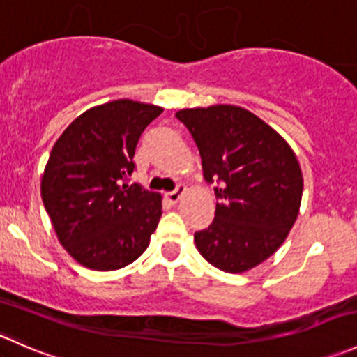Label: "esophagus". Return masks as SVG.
Returning a JSON list of instances; mask_svg holds the SVG:
<instances>
[{
	"label": "esophagus",
	"mask_w": 357,
	"mask_h": 357,
	"mask_svg": "<svg viewBox=\"0 0 357 357\" xmlns=\"http://www.w3.org/2000/svg\"><path fill=\"white\" fill-rule=\"evenodd\" d=\"M185 190H186L185 186L179 185L178 188L174 190V192H167V193H165V199L171 202V204H178L179 199H181V195H183V193H185Z\"/></svg>",
	"instance_id": "1"
}]
</instances>
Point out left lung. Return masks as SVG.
<instances>
[{"label": "left lung", "mask_w": 357, "mask_h": 357, "mask_svg": "<svg viewBox=\"0 0 357 357\" xmlns=\"http://www.w3.org/2000/svg\"><path fill=\"white\" fill-rule=\"evenodd\" d=\"M214 188L215 218L195 233L199 252L218 269L243 273L275 254L298 215L302 171L289 143L242 107L183 109Z\"/></svg>", "instance_id": "8db88e82"}]
</instances>
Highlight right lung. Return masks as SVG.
Instances as JSON below:
<instances>
[{"mask_svg": "<svg viewBox=\"0 0 357 357\" xmlns=\"http://www.w3.org/2000/svg\"><path fill=\"white\" fill-rule=\"evenodd\" d=\"M162 109L114 100L79 115L50 153L41 199L63 248L96 271L131 264L146 250L162 197L129 185L136 145Z\"/></svg>", "mask_w": 357, "mask_h": 357, "instance_id": "right-lung-1", "label": "right lung"}]
</instances>
